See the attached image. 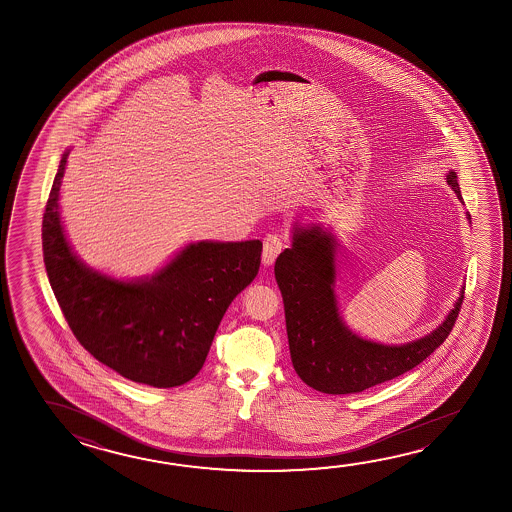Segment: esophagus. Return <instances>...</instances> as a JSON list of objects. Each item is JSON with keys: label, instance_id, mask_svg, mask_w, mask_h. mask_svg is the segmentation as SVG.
Masks as SVG:
<instances>
[{"label": "esophagus", "instance_id": "1", "mask_svg": "<svg viewBox=\"0 0 512 512\" xmlns=\"http://www.w3.org/2000/svg\"><path fill=\"white\" fill-rule=\"evenodd\" d=\"M284 243L277 234H269L264 237V248H262V264L264 268L273 266V262L278 257V253L282 252Z\"/></svg>", "mask_w": 512, "mask_h": 512}]
</instances>
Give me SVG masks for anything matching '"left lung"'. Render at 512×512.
<instances>
[{"instance_id":"1","label":"left lung","mask_w":512,"mask_h":512,"mask_svg":"<svg viewBox=\"0 0 512 512\" xmlns=\"http://www.w3.org/2000/svg\"><path fill=\"white\" fill-rule=\"evenodd\" d=\"M446 183L462 201L457 172ZM464 203V201H462ZM471 223V216L467 214ZM340 241L331 228L295 221L291 248L278 255L275 278L284 300L293 368L322 394H358L417 367L448 338L464 300V286L446 318L433 331L401 345L368 340L341 318L336 278Z\"/></svg>"}]
</instances>
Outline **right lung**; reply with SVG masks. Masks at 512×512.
I'll return each instance as SVG.
<instances>
[{"mask_svg":"<svg viewBox=\"0 0 512 512\" xmlns=\"http://www.w3.org/2000/svg\"><path fill=\"white\" fill-rule=\"evenodd\" d=\"M68 154L43 216L46 273L64 318L82 347L120 376L154 388L185 385L203 368L228 305L257 277L262 243L185 244L145 277L91 268L73 252L61 217Z\"/></svg>","mask_w":512,"mask_h":512,"instance_id":"right-lung-1","label":"right lung"}]
</instances>
